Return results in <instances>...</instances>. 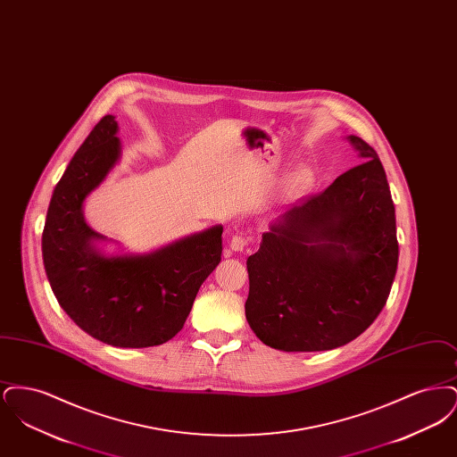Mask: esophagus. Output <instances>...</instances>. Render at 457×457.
Listing matches in <instances>:
<instances>
[{
	"label": "esophagus",
	"instance_id": "1",
	"mask_svg": "<svg viewBox=\"0 0 457 457\" xmlns=\"http://www.w3.org/2000/svg\"><path fill=\"white\" fill-rule=\"evenodd\" d=\"M246 243H248V239L245 238L241 233H235L229 239V248L235 252H241L246 246Z\"/></svg>",
	"mask_w": 457,
	"mask_h": 457
}]
</instances>
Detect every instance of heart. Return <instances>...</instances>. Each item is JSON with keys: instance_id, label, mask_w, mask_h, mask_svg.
Returning <instances> with one entry per match:
<instances>
[{"instance_id": "obj_1", "label": "heart", "mask_w": 457, "mask_h": 457, "mask_svg": "<svg viewBox=\"0 0 457 457\" xmlns=\"http://www.w3.org/2000/svg\"><path fill=\"white\" fill-rule=\"evenodd\" d=\"M302 181H303V174L302 173L295 174V176H293V179H291V183H293V185H298V183H302Z\"/></svg>"}]
</instances>
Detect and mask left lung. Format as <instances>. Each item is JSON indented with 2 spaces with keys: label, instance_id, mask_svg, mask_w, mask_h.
Masks as SVG:
<instances>
[{
  "label": "left lung",
  "instance_id": "1",
  "mask_svg": "<svg viewBox=\"0 0 457 457\" xmlns=\"http://www.w3.org/2000/svg\"><path fill=\"white\" fill-rule=\"evenodd\" d=\"M348 140L365 162L281 214L246 261V320L270 348L345 346L389 298L399 257L389 183L373 147Z\"/></svg>",
  "mask_w": 457,
  "mask_h": 457
}]
</instances>
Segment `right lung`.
I'll return each instance as SVG.
<instances>
[{
	"label": "right lung",
	"mask_w": 457,
	"mask_h": 457,
	"mask_svg": "<svg viewBox=\"0 0 457 457\" xmlns=\"http://www.w3.org/2000/svg\"><path fill=\"white\" fill-rule=\"evenodd\" d=\"M118 123L106 114L71 157L51 196L43 231L44 269L66 315L116 348L159 346L183 328L196 293L218 267L222 226L144 255H103L84 202L120 161Z\"/></svg>",
	"instance_id": "right-lung-1"
}]
</instances>
